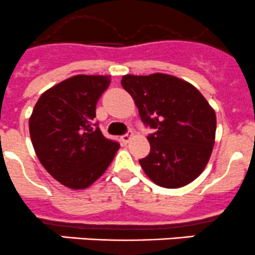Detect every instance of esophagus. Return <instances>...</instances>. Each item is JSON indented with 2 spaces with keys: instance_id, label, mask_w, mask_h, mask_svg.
<instances>
[{
  "instance_id": "34e87169",
  "label": "esophagus",
  "mask_w": 255,
  "mask_h": 255,
  "mask_svg": "<svg viewBox=\"0 0 255 255\" xmlns=\"http://www.w3.org/2000/svg\"><path fill=\"white\" fill-rule=\"evenodd\" d=\"M120 140L123 141L124 143H128V141L131 140V132H128V133H124V135L120 136Z\"/></svg>"
}]
</instances>
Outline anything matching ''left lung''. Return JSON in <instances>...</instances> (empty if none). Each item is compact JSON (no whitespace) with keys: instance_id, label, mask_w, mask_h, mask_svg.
Returning a JSON list of instances; mask_svg holds the SVG:
<instances>
[{"instance_id":"left-lung-1","label":"left lung","mask_w":255,"mask_h":255,"mask_svg":"<svg viewBox=\"0 0 255 255\" xmlns=\"http://www.w3.org/2000/svg\"><path fill=\"white\" fill-rule=\"evenodd\" d=\"M122 85L132 97L141 122L155 128L151 150L138 160L147 177L165 188L188 185L205 170L216 136V114L190 83L173 75H124Z\"/></svg>"}]
</instances>
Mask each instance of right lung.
Listing matches in <instances>:
<instances>
[{"label": "right lung", "instance_id": "1", "mask_svg": "<svg viewBox=\"0 0 255 255\" xmlns=\"http://www.w3.org/2000/svg\"><path fill=\"white\" fill-rule=\"evenodd\" d=\"M109 75H74L44 92L29 118V133L43 167L62 185L83 190L112 163L119 142L94 122Z\"/></svg>", "mask_w": 255, "mask_h": 255}]
</instances>
